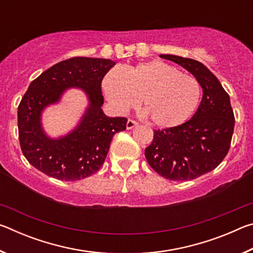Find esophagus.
<instances>
[{"mask_svg":"<svg viewBox=\"0 0 253 253\" xmlns=\"http://www.w3.org/2000/svg\"><path fill=\"white\" fill-rule=\"evenodd\" d=\"M135 126H137V122H135L134 119H128L126 124L127 129H131V128H134Z\"/></svg>","mask_w":253,"mask_h":253,"instance_id":"34e87169","label":"esophagus"}]
</instances>
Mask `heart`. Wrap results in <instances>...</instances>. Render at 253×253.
<instances>
[{
    "instance_id": "obj_1",
    "label": "heart",
    "mask_w": 253,
    "mask_h": 253,
    "mask_svg": "<svg viewBox=\"0 0 253 253\" xmlns=\"http://www.w3.org/2000/svg\"><path fill=\"white\" fill-rule=\"evenodd\" d=\"M102 88L119 113L134 108L142 99L151 122L162 128L185 123L202 96L201 84L194 76L160 60L128 68L123 74L110 71L102 81Z\"/></svg>"
}]
</instances>
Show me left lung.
I'll use <instances>...</instances> for the list:
<instances>
[{
  "label": "left lung",
  "mask_w": 253,
  "mask_h": 253,
  "mask_svg": "<svg viewBox=\"0 0 253 253\" xmlns=\"http://www.w3.org/2000/svg\"><path fill=\"white\" fill-rule=\"evenodd\" d=\"M190 71L200 81L203 98L198 111L182 125L154 129L145 157L157 174L169 181H190L217 168L228 154L234 129L230 97L220 81L194 59L161 54Z\"/></svg>",
  "instance_id": "obj_1"
}]
</instances>
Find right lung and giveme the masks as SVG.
I'll list each match as a JSON object with an SVG mask.
<instances>
[{"mask_svg": "<svg viewBox=\"0 0 253 253\" xmlns=\"http://www.w3.org/2000/svg\"><path fill=\"white\" fill-rule=\"evenodd\" d=\"M114 66L109 59L74 57L49 68L32 81L18 107V127L21 151L33 168L66 182L85 178L99 170L114 135L125 130L127 124V118L107 117L101 109V83ZM70 86L84 88L91 105L74 132L51 140L41 128V111Z\"/></svg>", "mask_w": 253, "mask_h": 253, "instance_id": "obj_1", "label": "right lung"}]
</instances>
